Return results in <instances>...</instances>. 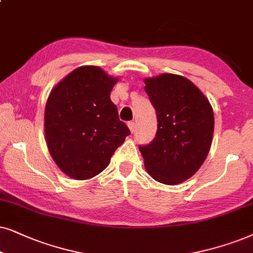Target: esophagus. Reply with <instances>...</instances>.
Returning <instances> with one entry per match:
<instances>
[{
	"instance_id": "1",
	"label": "esophagus",
	"mask_w": 253,
	"mask_h": 253,
	"mask_svg": "<svg viewBox=\"0 0 253 253\" xmlns=\"http://www.w3.org/2000/svg\"><path fill=\"white\" fill-rule=\"evenodd\" d=\"M128 127H129L130 132H132V133L135 132V123H134V121H129V123H128Z\"/></svg>"
}]
</instances>
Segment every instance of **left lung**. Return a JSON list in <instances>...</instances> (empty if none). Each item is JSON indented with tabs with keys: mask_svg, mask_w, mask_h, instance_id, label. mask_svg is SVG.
<instances>
[{
	"mask_svg": "<svg viewBox=\"0 0 253 253\" xmlns=\"http://www.w3.org/2000/svg\"><path fill=\"white\" fill-rule=\"evenodd\" d=\"M144 83L157 116L154 140L139 147L144 167L162 184L183 183L199 170L211 149L213 109L186 77L162 74Z\"/></svg>",
	"mask_w": 253,
	"mask_h": 253,
	"instance_id": "8db88e82",
	"label": "left lung"
}]
</instances>
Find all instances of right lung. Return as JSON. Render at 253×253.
Masks as SVG:
<instances>
[{"label": "right lung", "mask_w": 253, "mask_h": 253, "mask_svg": "<svg viewBox=\"0 0 253 253\" xmlns=\"http://www.w3.org/2000/svg\"><path fill=\"white\" fill-rule=\"evenodd\" d=\"M117 81L99 67L83 66L49 93L45 109L47 147L69 177L83 180L102 172L130 134L110 98Z\"/></svg>", "instance_id": "right-lung-1"}]
</instances>
